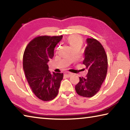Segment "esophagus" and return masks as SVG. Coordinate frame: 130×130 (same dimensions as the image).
I'll return each mask as SVG.
<instances>
[{
	"label": "esophagus",
	"instance_id": "1",
	"mask_svg": "<svg viewBox=\"0 0 130 130\" xmlns=\"http://www.w3.org/2000/svg\"><path fill=\"white\" fill-rule=\"evenodd\" d=\"M72 75V73L69 72H66L64 73V76L67 77H70Z\"/></svg>",
	"mask_w": 130,
	"mask_h": 130
}]
</instances>
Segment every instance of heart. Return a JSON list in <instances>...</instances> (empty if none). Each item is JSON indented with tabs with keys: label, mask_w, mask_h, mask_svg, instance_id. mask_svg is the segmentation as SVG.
<instances>
[{
	"label": "heart",
	"mask_w": 130,
	"mask_h": 130,
	"mask_svg": "<svg viewBox=\"0 0 130 130\" xmlns=\"http://www.w3.org/2000/svg\"><path fill=\"white\" fill-rule=\"evenodd\" d=\"M68 42L72 47L76 46L81 45L83 43V39L78 35H71L68 38Z\"/></svg>",
	"instance_id": "1"
}]
</instances>
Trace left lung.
<instances>
[{
  "instance_id": "8db88e82",
  "label": "left lung",
  "mask_w": 130,
  "mask_h": 130,
  "mask_svg": "<svg viewBox=\"0 0 130 130\" xmlns=\"http://www.w3.org/2000/svg\"><path fill=\"white\" fill-rule=\"evenodd\" d=\"M87 46L84 52L83 64L88 70L85 77H79L76 85L77 93L91 98L98 93L105 78L108 69V59L104 47L94 38L87 39Z\"/></svg>"
}]
</instances>
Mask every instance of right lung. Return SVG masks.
Instances as JSON below:
<instances>
[{
  "mask_svg": "<svg viewBox=\"0 0 130 130\" xmlns=\"http://www.w3.org/2000/svg\"><path fill=\"white\" fill-rule=\"evenodd\" d=\"M62 38V36L37 37L28 43L23 54V67L28 84L35 95L45 102L57 96L63 78L62 73H50L47 65Z\"/></svg>",
  "mask_w": 130,
  "mask_h": 130,
  "instance_id": "right-lung-1",
  "label": "right lung"
}]
</instances>
